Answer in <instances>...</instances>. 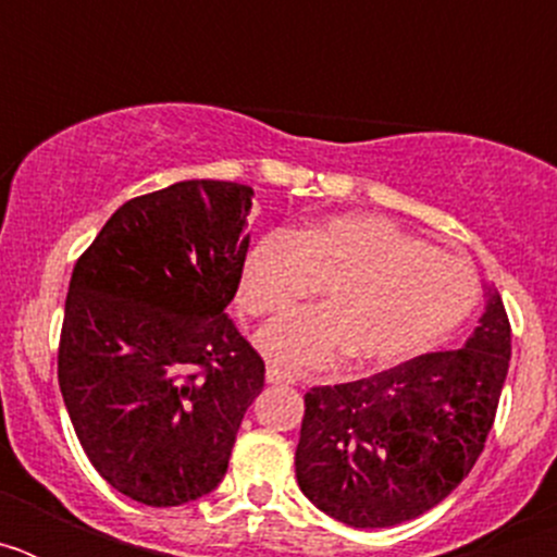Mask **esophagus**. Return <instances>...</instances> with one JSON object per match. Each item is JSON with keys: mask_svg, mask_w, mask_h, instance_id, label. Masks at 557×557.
I'll return each mask as SVG.
<instances>
[{"mask_svg": "<svg viewBox=\"0 0 557 557\" xmlns=\"http://www.w3.org/2000/svg\"><path fill=\"white\" fill-rule=\"evenodd\" d=\"M268 382L270 385H298V379H295L293 373L282 371V368H275V366L268 368Z\"/></svg>", "mask_w": 557, "mask_h": 557, "instance_id": "34e87169", "label": "esophagus"}]
</instances>
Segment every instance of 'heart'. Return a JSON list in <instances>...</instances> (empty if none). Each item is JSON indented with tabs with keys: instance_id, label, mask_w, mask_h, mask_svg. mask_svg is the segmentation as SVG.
<instances>
[{
	"instance_id": "obj_1",
	"label": "heart",
	"mask_w": 557,
	"mask_h": 557,
	"mask_svg": "<svg viewBox=\"0 0 557 557\" xmlns=\"http://www.w3.org/2000/svg\"><path fill=\"white\" fill-rule=\"evenodd\" d=\"M318 289L323 307L262 334L268 357L287 371H321L346 354L357 368L405 362L469 318L480 278L460 256L393 220L339 214L264 234L245 259L239 307L250 318H282Z\"/></svg>"
}]
</instances>
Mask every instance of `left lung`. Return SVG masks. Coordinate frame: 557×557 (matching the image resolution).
<instances>
[{
    "label": "left lung",
    "instance_id": "1",
    "mask_svg": "<svg viewBox=\"0 0 557 557\" xmlns=\"http://www.w3.org/2000/svg\"><path fill=\"white\" fill-rule=\"evenodd\" d=\"M508 362V312L488 287V309L457 351L312 387L295 449L301 491L351 528H393L432 510L485 449Z\"/></svg>",
    "mask_w": 557,
    "mask_h": 557
}]
</instances>
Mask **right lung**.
Listing matches in <instances>:
<instances>
[{"instance_id":"right-lung-1","label":"right lung","mask_w":557,"mask_h":557,"mask_svg":"<svg viewBox=\"0 0 557 557\" xmlns=\"http://www.w3.org/2000/svg\"><path fill=\"white\" fill-rule=\"evenodd\" d=\"M253 189L181 181L113 211L69 282L58 382L108 485L175 508L220 485L264 359L225 307Z\"/></svg>"}]
</instances>
